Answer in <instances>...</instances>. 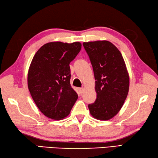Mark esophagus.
<instances>
[{
    "label": "esophagus",
    "instance_id": "esophagus-1",
    "mask_svg": "<svg viewBox=\"0 0 158 158\" xmlns=\"http://www.w3.org/2000/svg\"><path fill=\"white\" fill-rule=\"evenodd\" d=\"M79 93L81 94L83 92V91H84V89H83V88H79Z\"/></svg>",
    "mask_w": 158,
    "mask_h": 158
}]
</instances>
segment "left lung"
<instances>
[{
	"instance_id": "8db88e82",
	"label": "left lung",
	"mask_w": 158,
	"mask_h": 158,
	"mask_svg": "<svg viewBox=\"0 0 158 158\" xmlns=\"http://www.w3.org/2000/svg\"><path fill=\"white\" fill-rule=\"evenodd\" d=\"M96 79V101L88 105L90 114L99 120H109L122 109L129 91V75L122 53L112 43H83Z\"/></svg>"
}]
</instances>
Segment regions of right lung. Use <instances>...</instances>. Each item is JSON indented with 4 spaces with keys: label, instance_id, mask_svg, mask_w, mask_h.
I'll use <instances>...</instances> for the list:
<instances>
[{
    "label": "right lung",
    "instance_id": "1",
    "mask_svg": "<svg viewBox=\"0 0 158 158\" xmlns=\"http://www.w3.org/2000/svg\"><path fill=\"white\" fill-rule=\"evenodd\" d=\"M81 49L79 42H50L34 56L28 73V87L41 113L60 120L69 115L78 98L70 83L69 64Z\"/></svg>",
    "mask_w": 158,
    "mask_h": 158
}]
</instances>
